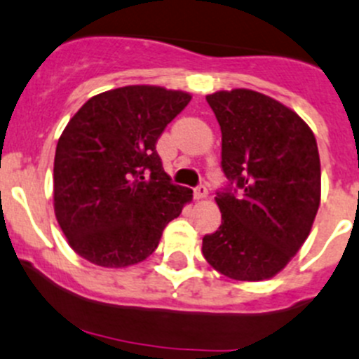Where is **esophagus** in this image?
Masks as SVG:
<instances>
[{
    "instance_id": "obj_1",
    "label": "esophagus",
    "mask_w": 359,
    "mask_h": 359,
    "mask_svg": "<svg viewBox=\"0 0 359 359\" xmlns=\"http://www.w3.org/2000/svg\"><path fill=\"white\" fill-rule=\"evenodd\" d=\"M194 197L197 198V201H202V198L208 197V188L204 187V184H201V187H197L194 190Z\"/></svg>"
}]
</instances>
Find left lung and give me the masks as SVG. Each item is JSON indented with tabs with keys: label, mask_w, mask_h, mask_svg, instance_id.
I'll list each match as a JSON object with an SVG mask.
<instances>
[{
	"label": "left lung",
	"mask_w": 359,
	"mask_h": 359,
	"mask_svg": "<svg viewBox=\"0 0 359 359\" xmlns=\"http://www.w3.org/2000/svg\"><path fill=\"white\" fill-rule=\"evenodd\" d=\"M222 129V168L239 194L215 197L222 225L202 239L215 271L236 281L274 278L299 253L321 202L311 127L283 102L250 88L205 95Z\"/></svg>",
	"instance_id": "8db88e82"
}]
</instances>
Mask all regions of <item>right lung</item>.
Instances as JSON below:
<instances>
[{
    "instance_id": "right-lung-1",
    "label": "right lung",
    "mask_w": 359,
    "mask_h": 359,
    "mask_svg": "<svg viewBox=\"0 0 359 359\" xmlns=\"http://www.w3.org/2000/svg\"><path fill=\"white\" fill-rule=\"evenodd\" d=\"M183 90L127 85L88 99L64 127L54 158V211L71 250L123 269L147 260L194 191L172 184L157 141L190 102Z\"/></svg>"
}]
</instances>
